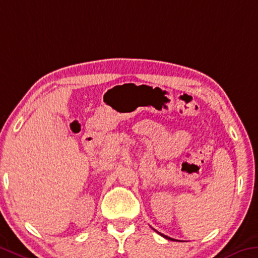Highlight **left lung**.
<instances>
[{
  "instance_id": "left-lung-1",
  "label": "left lung",
  "mask_w": 258,
  "mask_h": 258,
  "mask_svg": "<svg viewBox=\"0 0 258 258\" xmlns=\"http://www.w3.org/2000/svg\"><path fill=\"white\" fill-rule=\"evenodd\" d=\"M162 236H164L165 239H167V240H173V239H171V238H169V236H166V235H164V234H161Z\"/></svg>"
}]
</instances>
